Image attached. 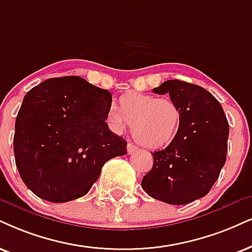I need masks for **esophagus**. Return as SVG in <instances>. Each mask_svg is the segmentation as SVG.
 Segmentation results:
<instances>
[{"label": "esophagus", "instance_id": "1", "mask_svg": "<svg viewBox=\"0 0 252 252\" xmlns=\"http://www.w3.org/2000/svg\"><path fill=\"white\" fill-rule=\"evenodd\" d=\"M126 150H128V154L131 155L133 152H136L138 148L135 144H132V143H128V145H126Z\"/></svg>", "mask_w": 252, "mask_h": 252}]
</instances>
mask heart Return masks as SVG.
Wrapping results in <instances>:
<instances>
[{
  "label": "heart",
  "instance_id": "obj_1",
  "mask_svg": "<svg viewBox=\"0 0 252 252\" xmlns=\"http://www.w3.org/2000/svg\"><path fill=\"white\" fill-rule=\"evenodd\" d=\"M109 128L123 133L133 126L137 142L149 149H161L176 139L183 115L170 97L133 92L120 98V108L111 104L106 114Z\"/></svg>",
  "mask_w": 252,
  "mask_h": 252
}]
</instances>
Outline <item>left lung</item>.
Segmentation results:
<instances>
[{"label":"left lung","mask_w":252,"mask_h":252,"mask_svg":"<svg viewBox=\"0 0 252 252\" xmlns=\"http://www.w3.org/2000/svg\"><path fill=\"white\" fill-rule=\"evenodd\" d=\"M152 92L170 95L183 121L176 139L166 149L151 152L154 166L142 187L154 199L186 205L208 194L218 180L228 151L227 117L219 101L197 85L174 79Z\"/></svg>","instance_id":"1"}]
</instances>
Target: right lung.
<instances>
[{
  "label": "right lung",
  "mask_w": 252,
  "mask_h": 252,
  "mask_svg": "<svg viewBox=\"0 0 252 252\" xmlns=\"http://www.w3.org/2000/svg\"><path fill=\"white\" fill-rule=\"evenodd\" d=\"M111 94L80 76L47 79L28 92L15 122L16 167L40 199L86 195L102 166L126 155V141L106 122Z\"/></svg>",
  "instance_id": "right-lung-1"
}]
</instances>
